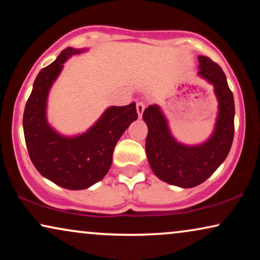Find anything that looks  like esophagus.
Segmentation results:
<instances>
[{
    "label": "esophagus",
    "mask_w": 260,
    "mask_h": 260,
    "mask_svg": "<svg viewBox=\"0 0 260 260\" xmlns=\"http://www.w3.org/2000/svg\"><path fill=\"white\" fill-rule=\"evenodd\" d=\"M144 108H145V105H144V103H142V102H138L137 104H136V109H137V113H138V117H142V115H143V111H144Z\"/></svg>",
    "instance_id": "obj_1"
}]
</instances>
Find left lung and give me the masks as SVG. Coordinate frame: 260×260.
Here are the masks:
<instances>
[{
	"instance_id": "1",
	"label": "left lung",
	"mask_w": 260,
	"mask_h": 260,
	"mask_svg": "<svg viewBox=\"0 0 260 260\" xmlns=\"http://www.w3.org/2000/svg\"><path fill=\"white\" fill-rule=\"evenodd\" d=\"M198 74L214 86L219 103L214 131L204 143L177 142L158 105H149L143 112L148 125L145 151L149 165L159 180L181 188L205 182L225 161L234 136V99L222 69L207 56L199 55Z\"/></svg>"
}]
</instances>
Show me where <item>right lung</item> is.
Returning a JSON list of instances; mask_svg holds the SVG:
<instances>
[{"label": "right lung", "mask_w": 260, "mask_h": 260, "mask_svg": "<svg viewBox=\"0 0 260 260\" xmlns=\"http://www.w3.org/2000/svg\"><path fill=\"white\" fill-rule=\"evenodd\" d=\"M86 49L67 47L40 71L23 113V133L28 154L42 176L71 190L86 189L108 174L115 145L134 120L136 104L110 106L86 133L62 136L47 122L48 92L62 71L63 62Z\"/></svg>", "instance_id": "right-lung-1"}]
</instances>
